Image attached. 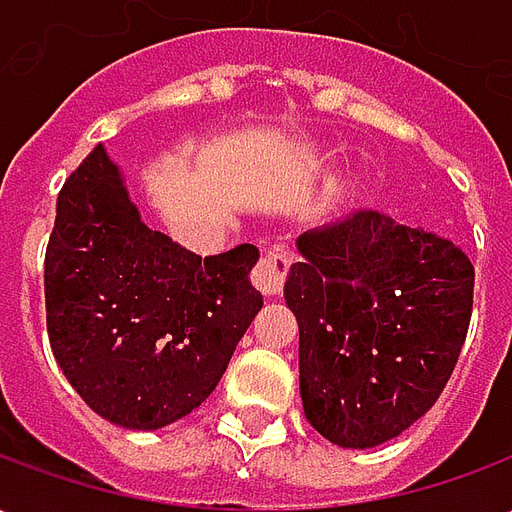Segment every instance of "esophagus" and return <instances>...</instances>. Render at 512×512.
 <instances>
[{"label": "esophagus", "mask_w": 512, "mask_h": 512, "mask_svg": "<svg viewBox=\"0 0 512 512\" xmlns=\"http://www.w3.org/2000/svg\"><path fill=\"white\" fill-rule=\"evenodd\" d=\"M290 263H293V257L282 246H274V249L263 252V257L257 260V266L252 268L255 288L263 290L266 296H279L290 274Z\"/></svg>", "instance_id": "esophagus-1"}]
</instances>
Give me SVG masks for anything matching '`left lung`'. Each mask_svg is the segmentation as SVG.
<instances>
[{
    "label": "left lung",
    "instance_id": "8db88e82",
    "mask_svg": "<svg viewBox=\"0 0 512 512\" xmlns=\"http://www.w3.org/2000/svg\"><path fill=\"white\" fill-rule=\"evenodd\" d=\"M296 246L285 301L299 321L304 414L340 447L395 439L455 370L472 318V260L373 208L307 230Z\"/></svg>",
    "mask_w": 512,
    "mask_h": 512
}]
</instances>
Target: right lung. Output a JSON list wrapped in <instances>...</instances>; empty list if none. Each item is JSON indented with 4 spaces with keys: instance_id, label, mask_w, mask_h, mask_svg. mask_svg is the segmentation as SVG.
<instances>
[{
    "instance_id": "obj_1",
    "label": "right lung",
    "mask_w": 512,
    "mask_h": 512,
    "mask_svg": "<svg viewBox=\"0 0 512 512\" xmlns=\"http://www.w3.org/2000/svg\"><path fill=\"white\" fill-rule=\"evenodd\" d=\"M257 246L200 257L150 230L101 145L57 197L46 246V329L65 378L95 414L164 428L211 395L263 307Z\"/></svg>"
}]
</instances>
